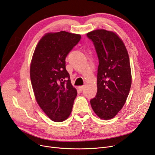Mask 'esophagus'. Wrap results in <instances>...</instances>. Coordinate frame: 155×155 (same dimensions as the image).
Instances as JSON below:
<instances>
[{
  "instance_id": "34e87169",
  "label": "esophagus",
  "mask_w": 155,
  "mask_h": 155,
  "mask_svg": "<svg viewBox=\"0 0 155 155\" xmlns=\"http://www.w3.org/2000/svg\"><path fill=\"white\" fill-rule=\"evenodd\" d=\"M84 88H85V86H79V87H78V89L81 92H82L84 90Z\"/></svg>"
}]
</instances>
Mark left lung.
<instances>
[{
	"label": "left lung",
	"mask_w": 155,
	"mask_h": 155,
	"mask_svg": "<svg viewBox=\"0 0 155 155\" xmlns=\"http://www.w3.org/2000/svg\"><path fill=\"white\" fill-rule=\"evenodd\" d=\"M87 35L93 41L99 59L97 94L91 105L100 119L110 120L122 109L130 91L132 76L129 54L114 31L95 30Z\"/></svg>",
	"instance_id": "obj_1"
}]
</instances>
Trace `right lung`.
Here are the masks:
<instances>
[{"instance_id":"obj_1","label":"right lung","mask_w":155,"mask_h":155,"mask_svg":"<svg viewBox=\"0 0 155 155\" xmlns=\"http://www.w3.org/2000/svg\"><path fill=\"white\" fill-rule=\"evenodd\" d=\"M80 39L79 34L65 31L46 33L32 56L30 74L35 100L55 122L68 118L77 96L66 70L65 58Z\"/></svg>"}]
</instances>
